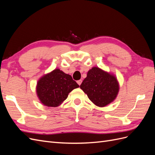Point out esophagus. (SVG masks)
Listing matches in <instances>:
<instances>
[{"instance_id":"esophagus-1","label":"esophagus","mask_w":155,"mask_h":155,"mask_svg":"<svg viewBox=\"0 0 155 155\" xmlns=\"http://www.w3.org/2000/svg\"><path fill=\"white\" fill-rule=\"evenodd\" d=\"M77 83H78V84L79 85H80L81 84V83H82V80H81V79H79V80L77 81Z\"/></svg>"}]
</instances>
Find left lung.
Returning <instances> with one entry per match:
<instances>
[{"mask_svg":"<svg viewBox=\"0 0 155 155\" xmlns=\"http://www.w3.org/2000/svg\"><path fill=\"white\" fill-rule=\"evenodd\" d=\"M80 88L94 104L104 107L116 99L120 86L114 74L95 67L88 70Z\"/></svg>","mask_w":155,"mask_h":155,"instance_id":"obj_1","label":"left lung"}]
</instances>
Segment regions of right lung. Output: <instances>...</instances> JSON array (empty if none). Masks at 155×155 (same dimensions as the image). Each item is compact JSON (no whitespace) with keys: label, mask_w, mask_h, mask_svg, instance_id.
Returning a JSON list of instances; mask_svg holds the SVG:
<instances>
[{"label":"right lung","mask_w":155,"mask_h":155,"mask_svg":"<svg viewBox=\"0 0 155 155\" xmlns=\"http://www.w3.org/2000/svg\"><path fill=\"white\" fill-rule=\"evenodd\" d=\"M79 87L70 75L55 68L39 79L36 92L41 104L46 107H56L67 99L70 92Z\"/></svg>","instance_id":"add662e5"}]
</instances>
